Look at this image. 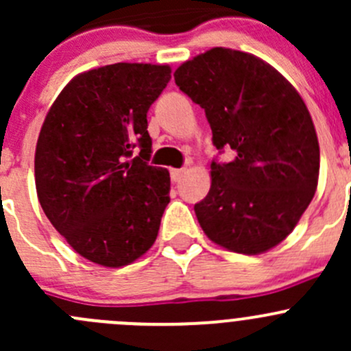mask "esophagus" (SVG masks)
Masks as SVG:
<instances>
[{"label":"esophagus","instance_id":"obj_1","mask_svg":"<svg viewBox=\"0 0 351 351\" xmlns=\"http://www.w3.org/2000/svg\"><path fill=\"white\" fill-rule=\"evenodd\" d=\"M185 173H186V169H171V182H175V183H178L180 180L183 178V176H185Z\"/></svg>","mask_w":351,"mask_h":351}]
</instances>
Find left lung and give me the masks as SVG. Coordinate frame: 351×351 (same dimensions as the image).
I'll return each mask as SVG.
<instances>
[{
  "label": "left lung",
  "mask_w": 351,
  "mask_h": 351,
  "mask_svg": "<svg viewBox=\"0 0 351 351\" xmlns=\"http://www.w3.org/2000/svg\"><path fill=\"white\" fill-rule=\"evenodd\" d=\"M175 83L205 110L212 143L236 158L210 162L212 185L195 204L198 224L229 251L258 254L292 232L313 200L319 144L306 104L270 64L215 47L175 71Z\"/></svg>",
  "instance_id": "8db88e82"
}]
</instances>
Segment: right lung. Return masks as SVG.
<instances>
[{"instance_id": "right-lung-1", "label": "right lung", "mask_w": 351, "mask_h": 351, "mask_svg": "<svg viewBox=\"0 0 351 351\" xmlns=\"http://www.w3.org/2000/svg\"><path fill=\"white\" fill-rule=\"evenodd\" d=\"M169 80V66L88 71L56 98L38 134V202L73 250L101 267L132 263L158 236L169 173L147 162V110Z\"/></svg>"}]
</instances>
